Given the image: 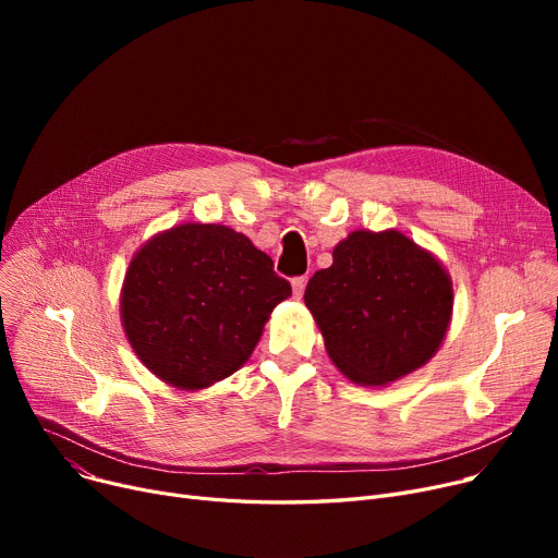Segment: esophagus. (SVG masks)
Returning a JSON list of instances; mask_svg holds the SVG:
<instances>
[{
  "label": "esophagus",
  "mask_w": 558,
  "mask_h": 558,
  "mask_svg": "<svg viewBox=\"0 0 558 558\" xmlns=\"http://www.w3.org/2000/svg\"><path fill=\"white\" fill-rule=\"evenodd\" d=\"M305 284H307V278H305V276H296L294 280H291V289H294V296H296V299H303Z\"/></svg>",
  "instance_id": "34e87169"
}]
</instances>
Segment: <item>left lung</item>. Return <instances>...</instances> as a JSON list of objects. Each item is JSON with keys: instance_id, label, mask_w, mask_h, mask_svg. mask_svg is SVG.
I'll list each match as a JSON object with an SVG mask.
<instances>
[{"instance_id": "1", "label": "left lung", "mask_w": 558, "mask_h": 558, "mask_svg": "<svg viewBox=\"0 0 558 558\" xmlns=\"http://www.w3.org/2000/svg\"><path fill=\"white\" fill-rule=\"evenodd\" d=\"M305 305L330 360L357 385H389L421 368L441 345L452 282L434 255L396 230H355L316 271Z\"/></svg>"}]
</instances>
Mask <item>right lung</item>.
<instances>
[{
  "label": "right lung",
  "mask_w": 558,
  "mask_h": 558,
  "mask_svg": "<svg viewBox=\"0 0 558 558\" xmlns=\"http://www.w3.org/2000/svg\"><path fill=\"white\" fill-rule=\"evenodd\" d=\"M291 284L242 232L183 223L144 244L126 271L122 320L142 364L167 385L203 389L253 353Z\"/></svg>",
  "instance_id": "add662e5"
}]
</instances>
